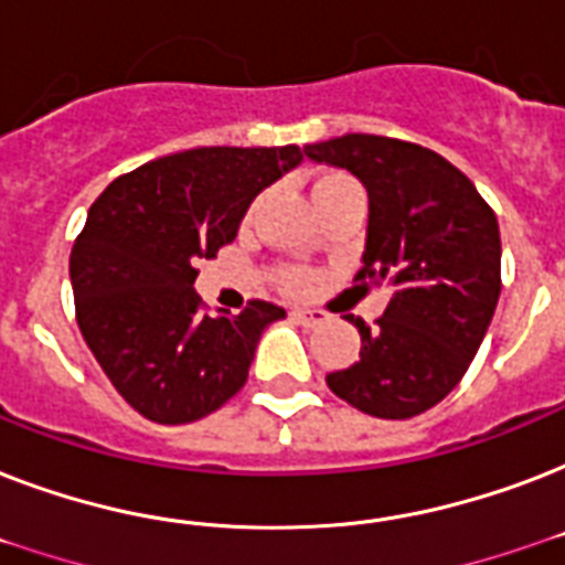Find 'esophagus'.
<instances>
[{
    "label": "esophagus",
    "mask_w": 565,
    "mask_h": 565,
    "mask_svg": "<svg viewBox=\"0 0 565 565\" xmlns=\"http://www.w3.org/2000/svg\"><path fill=\"white\" fill-rule=\"evenodd\" d=\"M292 319H296V322H299V326H305V328H317V326H322V322H326V313H322V310H308V308H296L290 313Z\"/></svg>",
    "instance_id": "esophagus-1"
}]
</instances>
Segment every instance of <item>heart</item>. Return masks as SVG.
I'll return each instance as SVG.
<instances>
[{"label":"heart","instance_id":"1","mask_svg":"<svg viewBox=\"0 0 565 565\" xmlns=\"http://www.w3.org/2000/svg\"><path fill=\"white\" fill-rule=\"evenodd\" d=\"M349 184H354L349 175L326 170V172H319L317 179H313L310 193H313V202H319V199H326V195L337 193V190L349 188ZM278 287L287 292H305L310 287V275L305 273V269H299V266H284V269H278Z\"/></svg>","mask_w":565,"mask_h":565}]
</instances>
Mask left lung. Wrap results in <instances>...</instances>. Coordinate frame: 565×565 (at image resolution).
Returning a JSON list of instances; mask_svg holds the SVG:
<instances>
[{"mask_svg": "<svg viewBox=\"0 0 565 565\" xmlns=\"http://www.w3.org/2000/svg\"><path fill=\"white\" fill-rule=\"evenodd\" d=\"M370 193V225L354 281L390 284L384 317L361 331V361L326 377L331 393L377 419H411L466 375L501 292L495 213L463 172L425 146L343 135L305 146Z\"/></svg>", "mask_w": 565, "mask_h": 565, "instance_id": "obj_1", "label": "left lung"}]
</instances>
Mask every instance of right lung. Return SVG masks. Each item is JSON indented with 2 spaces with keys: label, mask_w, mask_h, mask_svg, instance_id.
<instances>
[{
  "label": "right lung",
  "mask_w": 565,
  "mask_h": 565,
  "mask_svg": "<svg viewBox=\"0 0 565 565\" xmlns=\"http://www.w3.org/2000/svg\"><path fill=\"white\" fill-rule=\"evenodd\" d=\"M299 146H202L119 175L90 204L70 255L75 319L102 372L140 416L184 425L243 390L257 340L284 308L252 299L211 317L193 281L237 237Z\"/></svg>",
  "instance_id": "add662e5"
}]
</instances>
